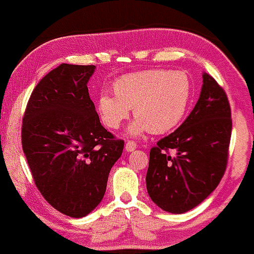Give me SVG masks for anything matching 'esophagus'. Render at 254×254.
I'll return each instance as SVG.
<instances>
[{"label": "esophagus", "mask_w": 254, "mask_h": 254, "mask_svg": "<svg viewBox=\"0 0 254 254\" xmlns=\"http://www.w3.org/2000/svg\"><path fill=\"white\" fill-rule=\"evenodd\" d=\"M137 148V144L133 141H129L125 144V150L127 151H133Z\"/></svg>", "instance_id": "obj_1"}]
</instances>
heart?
Here are the masks:
<instances>
[{
    "label": "heart",
    "mask_w": 254,
    "mask_h": 254,
    "mask_svg": "<svg viewBox=\"0 0 254 254\" xmlns=\"http://www.w3.org/2000/svg\"><path fill=\"white\" fill-rule=\"evenodd\" d=\"M113 90L115 95L104 93L98 99V112L107 127L118 129L133 109L137 119L130 132L138 135L148 130L160 135L173 130L185 117L192 83L184 71L150 69L119 77Z\"/></svg>",
    "instance_id": "heart-1"
}]
</instances>
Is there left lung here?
I'll return each instance as SVG.
<instances>
[{"instance_id": "left-lung-1", "label": "left lung", "mask_w": 254, "mask_h": 254, "mask_svg": "<svg viewBox=\"0 0 254 254\" xmlns=\"http://www.w3.org/2000/svg\"><path fill=\"white\" fill-rule=\"evenodd\" d=\"M230 117L226 92L214 77L203 74L194 109L174 132L150 149L145 183L159 208L183 214L217 188L228 161Z\"/></svg>"}]
</instances>
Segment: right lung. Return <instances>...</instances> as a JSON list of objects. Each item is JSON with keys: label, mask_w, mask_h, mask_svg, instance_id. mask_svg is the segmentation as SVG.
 Masks as SVG:
<instances>
[{"label": "right lung", "mask_w": 254, "mask_h": 254, "mask_svg": "<svg viewBox=\"0 0 254 254\" xmlns=\"http://www.w3.org/2000/svg\"><path fill=\"white\" fill-rule=\"evenodd\" d=\"M94 69L58 65L33 89L22 118V150L37 189L56 210L76 218L101 202L124 148L101 125L89 98Z\"/></svg>", "instance_id": "add662e5"}]
</instances>
